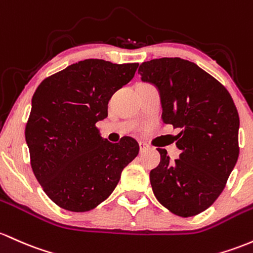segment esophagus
<instances>
[{"label":"esophagus","mask_w":253,"mask_h":253,"mask_svg":"<svg viewBox=\"0 0 253 253\" xmlns=\"http://www.w3.org/2000/svg\"><path fill=\"white\" fill-rule=\"evenodd\" d=\"M139 149H140V152H144V151H145V150L149 149V145H148V144L144 143V141H140V143H139Z\"/></svg>","instance_id":"34e87169"}]
</instances>
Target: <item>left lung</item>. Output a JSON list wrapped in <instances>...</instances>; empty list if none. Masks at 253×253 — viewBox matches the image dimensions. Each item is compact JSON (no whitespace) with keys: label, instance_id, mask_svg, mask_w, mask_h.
<instances>
[{"label":"left lung","instance_id":"1","mask_svg":"<svg viewBox=\"0 0 253 253\" xmlns=\"http://www.w3.org/2000/svg\"><path fill=\"white\" fill-rule=\"evenodd\" d=\"M143 82L160 91L165 124L179 128L180 158L150 171L157 201L181 217L198 215L218 198L239 156V115L227 88L196 63L162 57L140 65Z\"/></svg>","mask_w":253,"mask_h":253}]
</instances>
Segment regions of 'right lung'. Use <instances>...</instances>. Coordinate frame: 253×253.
I'll return each instance as SVG.
<instances>
[{"instance_id":"right-lung-1","label":"right lung","mask_w":253,"mask_h":253,"mask_svg":"<svg viewBox=\"0 0 253 253\" xmlns=\"http://www.w3.org/2000/svg\"><path fill=\"white\" fill-rule=\"evenodd\" d=\"M138 66L79 61L45 78L36 90L25 128L31 167L46 196L62 209H95L139 154L135 139L124 137L113 144L96 127L108 116L110 97Z\"/></svg>"}]
</instances>
